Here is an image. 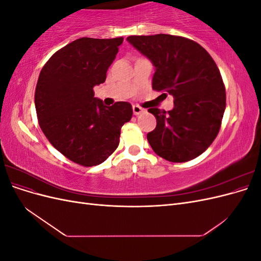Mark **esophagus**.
Instances as JSON below:
<instances>
[{"mask_svg":"<svg viewBox=\"0 0 261 261\" xmlns=\"http://www.w3.org/2000/svg\"><path fill=\"white\" fill-rule=\"evenodd\" d=\"M145 111H146V110L143 109L141 107H138V106H134L133 107V112H134V114H135V115H139L141 113H144Z\"/></svg>","mask_w":261,"mask_h":261,"instance_id":"esophagus-1","label":"esophagus"}]
</instances>
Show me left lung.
Instances as JSON below:
<instances>
[{"instance_id": "left-lung-1", "label": "left lung", "mask_w": 261, "mask_h": 261, "mask_svg": "<svg viewBox=\"0 0 261 261\" xmlns=\"http://www.w3.org/2000/svg\"><path fill=\"white\" fill-rule=\"evenodd\" d=\"M127 40L155 66L152 89L174 98L171 111L148 110L156 120L147 135L150 146L170 162L195 159L216 139L225 110V87L216 62L185 37L159 34Z\"/></svg>"}]
</instances>
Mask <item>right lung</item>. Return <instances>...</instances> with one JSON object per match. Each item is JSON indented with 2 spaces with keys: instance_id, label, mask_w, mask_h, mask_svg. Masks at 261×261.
<instances>
[{
  "instance_id": "obj_1",
  "label": "right lung",
  "mask_w": 261,
  "mask_h": 261,
  "mask_svg": "<svg viewBox=\"0 0 261 261\" xmlns=\"http://www.w3.org/2000/svg\"><path fill=\"white\" fill-rule=\"evenodd\" d=\"M124 38H81L55 52L42 67L35 92L39 126L50 144L83 167L105 162L130 121V103L106 107L93 87L106 82Z\"/></svg>"
}]
</instances>
